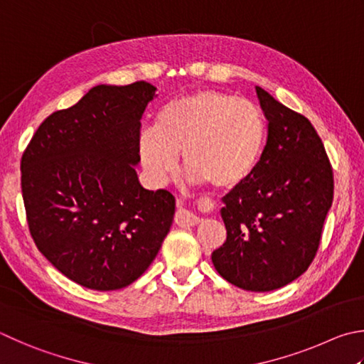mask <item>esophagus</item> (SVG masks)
<instances>
[{"mask_svg":"<svg viewBox=\"0 0 364 364\" xmlns=\"http://www.w3.org/2000/svg\"><path fill=\"white\" fill-rule=\"evenodd\" d=\"M180 203H181V202H180ZM175 223L178 224V226H181V228L197 226V224L200 223V218L196 216L194 213H191V211L186 210V208L178 207L176 215H175Z\"/></svg>","mask_w":364,"mask_h":364,"instance_id":"obj_1","label":"esophagus"}]
</instances>
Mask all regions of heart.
Listing matches in <instances>:
<instances>
[{
    "mask_svg": "<svg viewBox=\"0 0 364 364\" xmlns=\"http://www.w3.org/2000/svg\"><path fill=\"white\" fill-rule=\"evenodd\" d=\"M264 146V121L247 98L199 90L165 103L154 129L141 132L138 154L154 183L173 173L176 156L193 181L234 189L253 173Z\"/></svg>",
    "mask_w": 364,
    "mask_h": 364,
    "instance_id": "heart-1",
    "label": "heart"
}]
</instances>
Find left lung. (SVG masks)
Instances as JSON below:
<instances>
[{
	"mask_svg": "<svg viewBox=\"0 0 364 364\" xmlns=\"http://www.w3.org/2000/svg\"><path fill=\"white\" fill-rule=\"evenodd\" d=\"M267 141L253 173L224 197L228 239L211 255L224 280L245 291H272L315 259L334 196L333 167L306 116L256 87Z\"/></svg>",
	"mask_w": 364,
	"mask_h": 364,
	"instance_id": "1",
	"label": "left lung"
}]
</instances>
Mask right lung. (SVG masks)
<instances>
[{"mask_svg":"<svg viewBox=\"0 0 364 364\" xmlns=\"http://www.w3.org/2000/svg\"><path fill=\"white\" fill-rule=\"evenodd\" d=\"M154 95L144 81L97 85L46 117L22 154L31 239L52 266L89 289L134 283L171 226L175 197L144 189L135 171L140 119Z\"/></svg>","mask_w":364,"mask_h":364,"instance_id":"obj_1","label":"right lung"}]
</instances>
